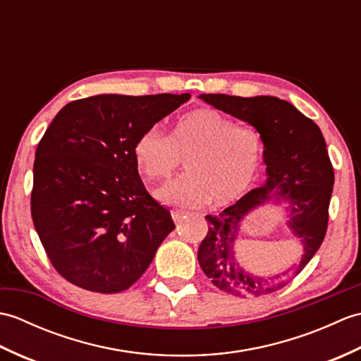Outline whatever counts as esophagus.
Wrapping results in <instances>:
<instances>
[{"label": "esophagus", "mask_w": 361, "mask_h": 361, "mask_svg": "<svg viewBox=\"0 0 361 361\" xmlns=\"http://www.w3.org/2000/svg\"><path fill=\"white\" fill-rule=\"evenodd\" d=\"M186 211H183V209H173L172 211V219H173V221H176V224H178V221L186 216Z\"/></svg>", "instance_id": "obj_1"}]
</instances>
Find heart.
<instances>
[{
	"label": "heart",
	"mask_w": 361,
	"mask_h": 361,
	"mask_svg": "<svg viewBox=\"0 0 361 361\" xmlns=\"http://www.w3.org/2000/svg\"><path fill=\"white\" fill-rule=\"evenodd\" d=\"M133 161L149 180L169 178L181 158L188 173L158 190L166 204L197 208L208 202L229 206L250 194L262 171L264 135L252 126H239L216 110L198 109L175 122L169 137L152 127L133 142Z\"/></svg>",
	"instance_id": "b5f03b06"
}]
</instances>
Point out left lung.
Instances as JSON below:
<instances>
[{
    "instance_id": "obj_1",
    "label": "left lung",
    "mask_w": 361,
    "mask_h": 361,
    "mask_svg": "<svg viewBox=\"0 0 361 361\" xmlns=\"http://www.w3.org/2000/svg\"><path fill=\"white\" fill-rule=\"evenodd\" d=\"M200 99L248 122L264 135L268 178L264 186L250 190L219 216H206L209 229L198 248V264L225 293L240 298L273 293L301 273L324 240L335 180L324 136L315 122L279 97L202 94ZM271 200L289 202L288 223L302 239L305 256L291 272L262 279L243 270L235 255V242L243 217Z\"/></svg>"
}]
</instances>
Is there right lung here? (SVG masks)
<instances>
[{
  "mask_svg": "<svg viewBox=\"0 0 361 361\" xmlns=\"http://www.w3.org/2000/svg\"><path fill=\"white\" fill-rule=\"evenodd\" d=\"M190 94H99L65 105L37 145L30 214L60 276L96 293L141 278L175 228L142 185L133 142Z\"/></svg>",
  "mask_w": 361,
  "mask_h": 361,
  "instance_id": "right-lung-1",
  "label": "right lung"
}]
</instances>
